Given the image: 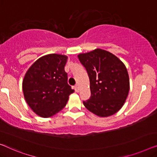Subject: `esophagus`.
Returning <instances> with one entry per match:
<instances>
[{"label":"esophagus","mask_w":157,"mask_h":157,"mask_svg":"<svg viewBox=\"0 0 157 157\" xmlns=\"http://www.w3.org/2000/svg\"><path fill=\"white\" fill-rule=\"evenodd\" d=\"M75 92H79V87H78V85H75Z\"/></svg>","instance_id":"1"}]
</instances>
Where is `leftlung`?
I'll list each match as a JSON object with an SVG mask.
<instances>
[{
    "label": "left lung",
    "instance_id": "8db88e82",
    "mask_svg": "<svg viewBox=\"0 0 157 157\" xmlns=\"http://www.w3.org/2000/svg\"><path fill=\"white\" fill-rule=\"evenodd\" d=\"M87 70L91 97L85 107L99 117L111 116L124 104L129 90V75L124 63L111 52L96 49L78 55Z\"/></svg>",
    "mask_w": 157,
    "mask_h": 157
}]
</instances>
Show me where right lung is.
Returning <instances> with one entry per match:
<instances>
[{"label":"right lung","mask_w":157,"mask_h":157,"mask_svg":"<svg viewBox=\"0 0 157 157\" xmlns=\"http://www.w3.org/2000/svg\"><path fill=\"white\" fill-rule=\"evenodd\" d=\"M67 57L50 54L33 64L23 81L26 102L41 117L53 116L65 107L69 95L73 93L67 84L65 65Z\"/></svg>","instance_id":"right-lung-1"}]
</instances>
